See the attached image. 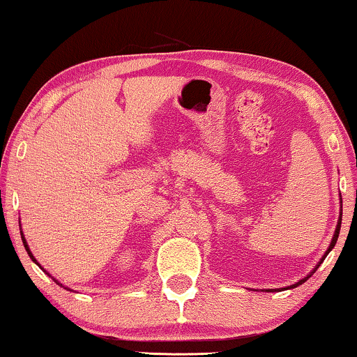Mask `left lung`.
Listing matches in <instances>:
<instances>
[{
  "label": "left lung",
  "instance_id": "obj_1",
  "mask_svg": "<svg viewBox=\"0 0 357 357\" xmlns=\"http://www.w3.org/2000/svg\"><path fill=\"white\" fill-rule=\"evenodd\" d=\"M341 217H343V204H341V212H340V218H338V225H336V229H335V234H333V239H331V243H330V245H328V249H327V252H325L324 254V257L322 259H320V262L317 264V265H315V268L312 270V272H310L309 275H307V277H305V278H303V280H299L298 281V283H296V284H291V286H286V288H280V289H291V288H296V286H299V284H303L304 283V281H307L310 277H312V275L315 273V270H317L319 267H320V264H322L324 262V260H325V257H327V255H328V252H330V250L331 249H333L335 248V244H336V239H338V234H340V228H341ZM280 289H265V291H272V293H273V291H280Z\"/></svg>",
  "mask_w": 357,
  "mask_h": 357
}]
</instances>
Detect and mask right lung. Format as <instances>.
I'll use <instances>...</instances> for the list:
<instances>
[{
    "instance_id": "right-lung-1",
    "label": "right lung",
    "mask_w": 357,
    "mask_h": 357,
    "mask_svg": "<svg viewBox=\"0 0 357 357\" xmlns=\"http://www.w3.org/2000/svg\"><path fill=\"white\" fill-rule=\"evenodd\" d=\"M21 238H22V243H24V248H26V250H27V254H29V255H30V259H32V260H33V262H35V264H37V265H38V267H40V268H42V270H43V267H42V265H40V264H38V262H37V259H35V257H33V255H32V252H30V249H29V244H27V241H26V238H24V234H22V231H21ZM43 272H45V273H47V275H48V277H50V273H48V272H47V270H43ZM54 281H56V280H54ZM56 283H58V281H56ZM58 284H59V283H58ZM61 286H63V284H61ZM66 289H68V288H66Z\"/></svg>"
}]
</instances>
